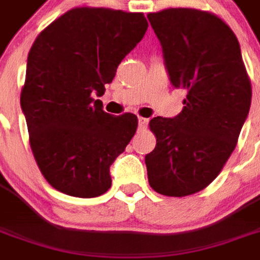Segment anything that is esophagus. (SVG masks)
Wrapping results in <instances>:
<instances>
[{
    "mask_svg": "<svg viewBox=\"0 0 260 260\" xmlns=\"http://www.w3.org/2000/svg\"><path fill=\"white\" fill-rule=\"evenodd\" d=\"M147 122H149V119L143 118V117H139L138 118V124H139V129H145L147 126Z\"/></svg>",
    "mask_w": 260,
    "mask_h": 260,
    "instance_id": "1",
    "label": "esophagus"
}]
</instances>
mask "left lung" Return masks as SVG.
Here are the masks:
<instances>
[{
	"mask_svg": "<svg viewBox=\"0 0 260 260\" xmlns=\"http://www.w3.org/2000/svg\"><path fill=\"white\" fill-rule=\"evenodd\" d=\"M161 43L174 87L186 90L174 118L154 117V150L146 154L147 178L166 196L205 189L235 149L251 107V80L234 31L216 15L169 8L147 15Z\"/></svg>",
	"mask_w": 260,
	"mask_h": 260,
	"instance_id": "obj_1",
	"label": "left lung"
}]
</instances>
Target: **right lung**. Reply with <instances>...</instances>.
Listing matches in <instances>:
<instances>
[{
  "mask_svg": "<svg viewBox=\"0 0 260 260\" xmlns=\"http://www.w3.org/2000/svg\"><path fill=\"white\" fill-rule=\"evenodd\" d=\"M146 30L143 14L82 7L33 43L20 106L35 160L57 191L94 198L110 189V166L135 135L138 117L106 113L93 94H104Z\"/></svg>",
  "mask_w": 260,
  "mask_h": 260,
  "instance_id": "obj_1",
  "label": "right lung"
}]
</instances>
